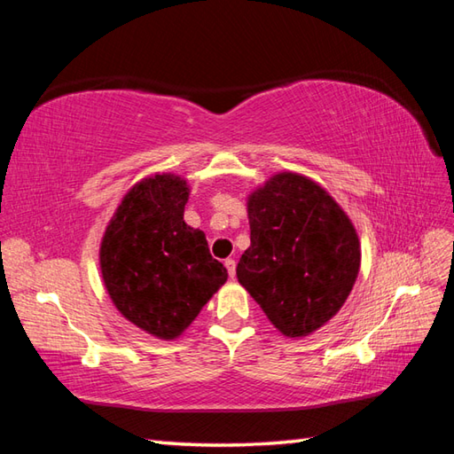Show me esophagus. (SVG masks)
<instances>
[{"label":"esophagus","mask_w":454,"mask_h":454,"mask_svg":"<svg viewBox=\"0 0 454 454\" xmlns=\"http://www.w3.org/2000/svg\"><path fill=\"white\" fill-rule=\"evenodd\" d=\"M224 265H226V269H228V275L234 277V275H236V262H234V259H232V257L226 259Z\"/></svg>","instance_id":"obj_1"}]
</instances>
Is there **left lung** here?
<instances>
[{
	"label": "left lung",
	"instance_id": "left-lung-1",
	"mask_svg": "<svg viewBox=\"0 0 454 454\" xmlns=\"http://www.w3.org/2000/svg\"><path fill=\"white\" fill-rule=\"evenodd\" d=\"M252 246L238 281L278 332L302 337L340 312L359 273V238L340 205L296 173H278L247 202Z\"/></svg>",
	"mask_w": 454,
	"mask_h": 454
}]
</instances>
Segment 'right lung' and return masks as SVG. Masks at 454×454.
<instances>
[{
    "instance_id": "1",
    "label": "right lung",
    "mask_w": 454,
    "mask_h": 454,
    "mask_svg": "<svg viewBox=\"0 0 454 454\" xmlns=\"http://www.w3.org/2000/svg\"><path fill=\"white\" fill-rule=\"evenodd\" d=\"M187 183L156 176L134 185L101 242V273L119 312L144 332L173 340L226 283L205 232L185 224Z\"/></svg>"
}]
</instances>
